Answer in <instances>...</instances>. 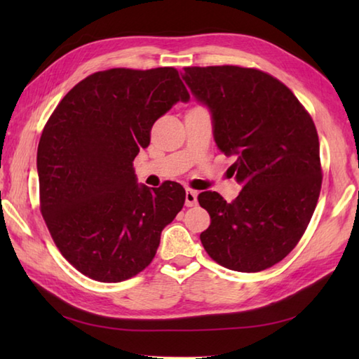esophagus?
<instances>
[{
	"instance_id": "34e87169",
	"label": "esophagus",
	"mask_w": 359,
	"mask_h": 359,
	"mask_svg": "<svg viewBox=\"0 0 359 359\" xmlns=\"http://www.w3.org/2000/svg\"><path fill=\"white\" fill-rule=\"evenodd\" d=\"M197 203V191L194 189H187L185 191V205L187 207H194Z\"/></svg>"
}]
</instances>
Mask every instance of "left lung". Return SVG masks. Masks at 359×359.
I'll return each mask as SVG.
<instances>
[{
  "mask_svg": "<svg viewBox=\"0 0 359 359\" xmlns=\"http://www.w3.org/2000/svg\"><path fill=\"white\" fill-rule=\"evenodd\" d=\"M182 79L210 109L215 142L236 158L230 171L242 187L230 203L216 191L197 197L211 217L202 245L228 270L270 269L296 247L316 208L323 172L313 120L262 71L196 66Z\"/></svg>",
  "mask_w": 359,
  "mask_h": 359,
  "instance_id": "8db88e82",
  "label": "left lung"
}]
</instances>
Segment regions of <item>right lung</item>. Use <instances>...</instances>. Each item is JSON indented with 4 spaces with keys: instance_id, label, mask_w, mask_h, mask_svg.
Here are the masks:
<instances>
[{
    "instance_id": "obj_1",
    "label": "right lung",
    "mask_w": 359,
    "mask_h": 359,
    "mask_svg": "<svg viewBox=\"0 0 359 359\" xmlns=\"http://www.w3.org/2000/svg\"><path fill=\"white\" fill-rule=\"evenodd\" d=\"M189 94L174 67L89 75L58 103L36 152L44 222L85 276L121 282L147 269L185 203L177 182L137 184L133 162L156 120Z\"/></svg>"
}]
</instances>
